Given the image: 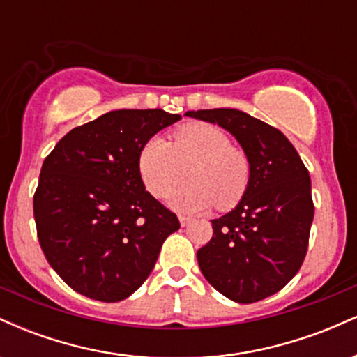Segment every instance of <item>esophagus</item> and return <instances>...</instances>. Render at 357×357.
I'll return each mask as SVG.
<instances>
[{
    "mask_svg": "<svg viewBox=\"0 0 357 357\" xmlns=\"http://www.w3.org/2000/svg\"><path fill=\"white\" fill-rule=\"evenodd\" d=\"M179 223H181V227H188V225L191 223V218H188V216H179Z\"/></svg>",
    "mask_w": 357,
    "mask_h": 357,
    "instance_id": "esophagus-1",
    "label": "esophagus"
}]
</instances>
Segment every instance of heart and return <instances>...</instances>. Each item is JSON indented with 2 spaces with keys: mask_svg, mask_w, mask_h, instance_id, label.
Wrapping results in <instances>:
<instances>
[{
  "mask_svg": "<svg viewBox=\"0 0 357 357\" xmlns=\"http://www.w3.org/2000/svg\"><path fill=\"white\" fill-rule=\"evenodd\" d=\"M184 167L191 181L169 199L178 211L208 210L215 203L220 210H230L248 190V158L213 124L184 126L176 130L171 144L162 137H151L139 153V173L155 198L169 195L183 179Z\"/></svg>",
  "mask_w": 357,
  "mask_h": 357,
  "instance_id": "heart-1",
  "label": "heart"
}]
</instances>
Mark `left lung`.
Wrapping results in <instances>:
<instances>
[{
  "label": "left lung",
  "mask_w": 357,
  "mask_h": 357,
  "mask_svg": "<svg viewBox=\"0 0 357 357\" xmlns=\"http://www.w3.org/2000/svg\"><path fill=\"white\" fill-rule=\"evenodd\" d=\"M186 116L227 129L250 162L247 192L235 210L211 220V240L196 253L202 273L240 304L273 296L298 272L309 247V171L280 130L247 112L210 109Z\"/></svg>",
  "instance_id": "1"
}]
</instances>
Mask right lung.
<instances>
[{
    "instance_id": "1",
    "label": "right lung",
    "mask_w": 357,
    "mask_h": 357,
    "mask_svg": "<svg viewBox=\"0 0 357 357\" xmlns=\"http://www.w3.org/2000/svg\"><path fill=\"white\" fill-rule=\"evenodd\" d=\"M181 116L121 109L75 127L43 161L33 213L40 247L75 292L124 301L153 272L179 220L146 191L139 153Z\"/></svg>"
}]
</instances>
